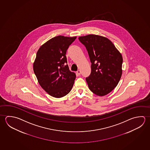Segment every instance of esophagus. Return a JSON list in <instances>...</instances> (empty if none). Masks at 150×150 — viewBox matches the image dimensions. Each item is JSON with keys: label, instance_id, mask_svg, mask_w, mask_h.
<instances>
[{"label": "esophagus", "instance_id": "esophagus-1", "mask_svg": "<svg viewBox=\"0 0 150 150\" xmlns=\"http://www.w3.org/2000/svg\"><path fill=\"white\" fill-rule=\"evenodd\" d=\"M76 74H77V75H80L81 74V71H80L79 70V71H76Z\"/></svg>", "mask_w": 150, "mask_h": 150}]
</instances>
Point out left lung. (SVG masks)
<instances>
[{"label":"left lung","instance_id":"obj_1","mask_svg":"<svg viewBox=\"0 0 150 150\" xmlns=\"http://www.w3.org/2000/svg\"><path fill=\"white\" fill-rule=\"evenodd\" d=\"M86 47L91 65V73L86 81L89 89L100 96L115 88L122 74L123 57L106 37L89 34L79 38Z\"/></svg>","mask_w":150,"mask_h":150}]
</instances>
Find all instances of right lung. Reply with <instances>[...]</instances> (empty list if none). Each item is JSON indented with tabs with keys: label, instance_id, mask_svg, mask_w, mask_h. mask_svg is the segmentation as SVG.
<instances>
[{
	"label": "right lung",
	"instance_id": "right-lung-1",
	"mask_svg": "<svg viewBox=\"0 0 150 150\" xmlns=\"http://www.w3.org/2000/svg\"><path fill=\"white\" fill-rule=\"evenodd\" d=\"M76 38V36H56L37 51L33 63L35 74L42 89L53 97L65 96L73 86L76 74L69 69L66 53Z\"/></svg>",
	"mask_w": 150,
	"mask_h": 150
}]
</instances>
